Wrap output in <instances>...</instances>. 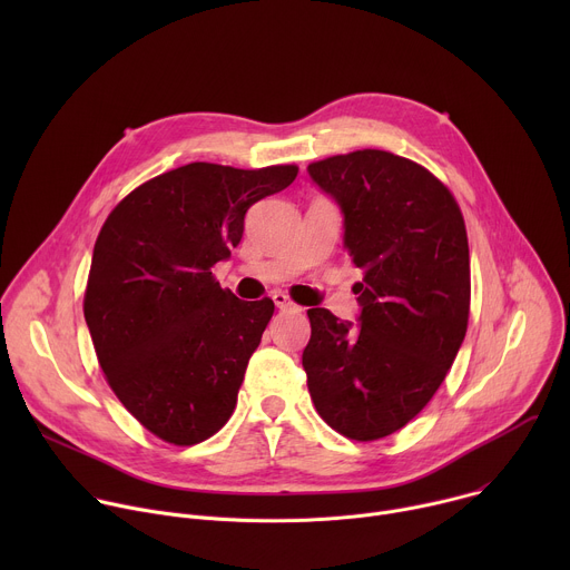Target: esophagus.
Here are the masks:
<instances>
[{"instance_id":"1","label":"esophagus","mask_w":570,"mask_h":570,"mask_svg":"<svg viewBox=\"0 0 570 570\" xmlns=\"http://www.w3.org/2000/svg\"><path fill=\"white\" fill-rule=\"evenodd\" d=\"M273 302H275V306L282 308V311H302V308H299L286 293H282V291L273 293Z\"/></svg>"}]
</instances>
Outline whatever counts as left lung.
<instances>
[{
  "label": "left lung",
  "instance_id": "1",
  "mask_svg": "<svg viewBox=\"0 0 570 570\" xmlns=\"http://www.w3.org/2000/svg\"><path fill=\"white\" fill-rule=\"evenodd\" d=\"M343 214V246L363 271L358 324L308 308L302 354L317 415L350 440L409 424L442 385L466 334L469 243L451 191L415 161L354 150L308 165Z\"/></svg>",
  "mask_w": 570,
  "mask_h": 570
}]
</instances>
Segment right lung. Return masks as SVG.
Masks as SVG:
<instances>
[{
  "mask_svg": "<svg viewBox=\"0 0 570 570\" xmlns=\"http://www.w3.org/2000/svg\"><path fill=\"white\" fill-rule=\"evenodd\" d=\"M295 176L293 165L191 161L137 187L104 223L86 322L110 387L159 440L198 444L234 413L275 304L223 291L212 266L238 246L248 209Z\"/></svg>",
  "mask_w": 570,
  "mask_h": 570,
  "instance_id": "obj_1",
  "label": "right lung"
}]
</instances>
